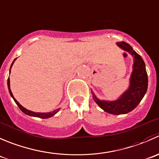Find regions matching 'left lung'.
<instances>
[{"label":"left lung","instance_id":"8db88e82","mask_svg":"<svg viewBox=\"0 0 159 159\" xmlns=\"http://www.w3.org/2000/svg\"><path fill=\"white\" fill-rule=\"evenodd\" d=\"M117 45L134 57L133 71L130 79L129 88L114 101L99 100L92 92L93 98L98 106L105 112L114 115L125 114L133 111L142 100L148 89V74L141 56L127 42H117Z\"/></svg>","mask_w":159,"mask_h":159}]
</instances>
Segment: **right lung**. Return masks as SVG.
<instances>
[{
	"instance_id": "1",
	"label": "right lung",
	"mask_w": 159,
	"mask_h": 159,
	"mask_svg": "<svg viewBox=\"0 0 159 159\" xmlns=\"http://www.w3.org/2000/svg\"><path fill=\"white\" fill-rule=\"evenodd\" d=\"M15 59L13 61V62H12L11 66V68L12 66H13V64H14V62H15ZM11 68H10V72H11ZM7 87H8V90H9V93H10L11 96L12 98L14 99V100H15V102L16 103V104L18 105V107L21 109V111H22L24 114H27V115L31 116V117H39V118H42V119H46V118H49V117L54 116L55 114H56V113H57L58 111H59V109H57V110H55V111H52V112H48V113H36V112H33V111H29V110H27L26 108L24 107L21 106V105L20 104V103H18V102L16 100H15V97H14L13 94H12V93H11V89H10V79H9V78L7 79Z\"/></svg>"
}]
</instances>
